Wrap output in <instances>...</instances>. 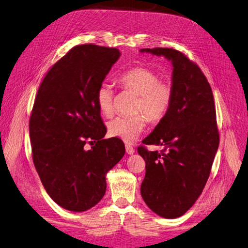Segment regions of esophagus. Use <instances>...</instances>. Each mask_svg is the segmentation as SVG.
Masks as SVG:
<instances>
[{"label": "esophagus", "instance_id": "1", "mask_svg": "<svg viewBox=\"0 0 248 248\" xmlns=\"http://www.w3.org/2000/svg\"><path fill=\"white\" fill-rule=\"evenodd\" d=\"M125 152H127L128 155H133L135 150L132 146H131V145H125Z\"/></svg>", "mask_w": 248, "mask_h": 248}]
</instances>
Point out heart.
Masks as SVG:
<instances>
[{
  "label": "heart",
  "mask_w": 248,
  "mask_h": 248,
  "mask_svg": "<svg viewBox=\"0 0 248 248\" xmlns=\"http://www.w3.org/2000/svg\"><path fill=\"white\" fill-rule=\"evenodd\" d=\"M117 81L123 89L138 94L134 104L137 115L115 117L108 123V129L111 137L131 143L146 127V117L152 124H158L166 117L171 108L174 90L171 82L160 79L156 72L143 66L125 71ZM95 101L102 115L111 116L114 111V90L108 84L102 82L99 86Z\"/></svg>",
  "instance_id": "b5f03b06"
}]
</instances>
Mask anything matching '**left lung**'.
Returning a JSON list of instances; mask_svg holds the SVG:
<instances>
[{"instance_id": "1", "label": "left lung", "mask_w": 248, "mask_h": 248, "mask_svg": "<svg viewBox=\"0 0 248 248\" xmlns=\"http://www.w3.org/2000/svg\"><path fill=\"white\" fill-rule=\"evenodd\" d=\"M140 52L164 56L173 65V102L145 145L161 152H138L146 163L140 195L147 206L164 218L185 214L200 197L219 145L212 88L195 62L172 48H145Z\"/></svg>"}]
</instances>
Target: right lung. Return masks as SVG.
<instances>
[{"label":"right lung","instance_id":"1","mask_svg":"<svg viewBox=\"0 0 248 248\" xmlns=\"http://www.w3.org/2000/svg\"><path fill=\"white\" fill-rule=\"evenodd\" d=\"M120 57L117 48L73 47L48 71L30 116L33 163L58 205L84 212L101 201L106 173L124 155L119 139L104 140L106 128L96 90ZM88 141L93 147L84 149Z\"/></svg>","mask_w":248,"mask_h":248}]
</instances>
